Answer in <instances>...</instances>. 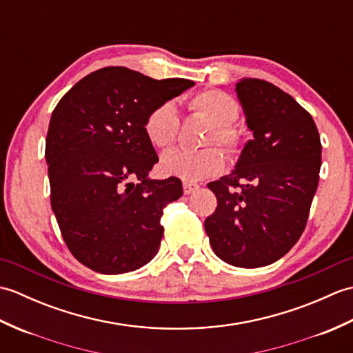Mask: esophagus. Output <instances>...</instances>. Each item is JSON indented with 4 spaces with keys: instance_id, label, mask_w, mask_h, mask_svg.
I'll return each instance as SVG.
<instances>
[{
    "instance_id": "34e87169",
    "label": "esophagus",
    "mask_w": 353,
    "mask_h": 353,
    "mask_svg": "<svg viewBox=\"0 0 353 353\" xmlns=\"http://www.w3.org/2000/svg\"><path fill=\"white\" fill-rule=\"evenodd\" d=\"M197 190H199V185H197V183L183 182V194H185V196H190V194L196 192Z\"/></svg>"
}]
</instances>
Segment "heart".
I'll use <instances>...</instances> for the list:
<instances>
[{
    "label": "heart",
    "instance_id": "1",
    "mask_svg": "<svg viewBox=\"0 0 353 353\" xmlns=\"http://www.w3.org/2000/svg\"><path fill=\"white\" fill-rule=\"evenodd\" d=\"M190 108L211 124L205 137V145L220 144L229 153H236L241 145V134L234 127L239 115L236 101L220 91H203L190 101ZM177 108L172 101H163L150 110L144 130L148 141L157 148H168L174 144L179 134ZM224 154L220 148L208 147L199 152L170 150L162 156L161 167L165 174L174 176L186 182H199L220 174L224 168Z\"/></svg>",
    "mask_w": 353,
    "mask_h": 353
}]
</instances>
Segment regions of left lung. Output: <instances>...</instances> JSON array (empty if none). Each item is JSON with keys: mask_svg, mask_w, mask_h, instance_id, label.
Returning <instances> with one entry per match:
<instances>
[{"mask_svg": "<svg viewBox=\"0 0 353 353\" xmlns=\"http://www.w3.org/2000/svg\"><path fill=\"white\" fill-rule=\"evenodd\" d=\"M247 129L235 170L208 183L219 205L205 220L214 253L230 265L273 264L291 250L317 191L321 144L312 117L291 95L259 79L235 86Z\"/></svg>", "mask_w": 353, "mask_h": 353, "instance_id": "8db88e82", "label": "left lung"}]
</instances>
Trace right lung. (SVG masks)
<instances>
[{"instance_id":"add662e5","label":"right lung","mask_w":353,"mask_h":353,"mask_svg":"<svg viewBox=\"0 0 353 353\" xmlns=\"http://www.w3.org/2000/svg\"><path fill=\"white\" fill-rule=\"evenodd\" d=\"M194 85L108 66L81 79L52 110L45 141L51 208L70 252L88 268L121 274L156 256L162 209L183 190L177 177H148L159 159L144 124L157 104Z\"/></svg>"}]
</instances>
